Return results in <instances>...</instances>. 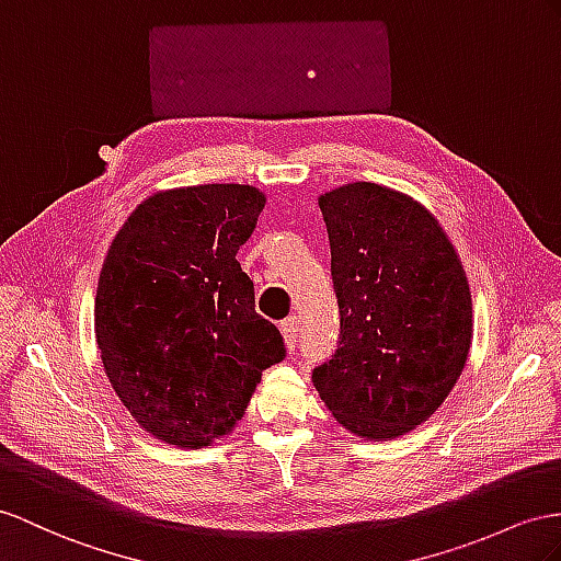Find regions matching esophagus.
Returning <instances> with one entry per match:
<instances>
[{
	"instance_id": "esophagus-1",
	"label": "esophagus",
	"mask_w": 561,
	"mask_h": 561,
	"mask_svg": "<svg viewBox=\"0 0 561 561\" xmlns=\"http://www.w3.org/2000/svg\"><path fill=\"white\" fill-rule=\"evenodd\" d=\"M279 332H282V336H284L286 348L294 351L296 343H298V320H296V318H286V320L279 324Z\"/></svg>"
}]
</instances>
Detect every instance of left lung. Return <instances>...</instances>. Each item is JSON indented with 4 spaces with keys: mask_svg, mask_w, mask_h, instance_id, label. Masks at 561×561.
<instances>
[{
    "mask_svg": "<svg viewBox=\"0 0 561 561\" xmlns=\"http://www.w3.org/2000/svg\"><path fill=\"white\" fill-rule=\"evenodd\" d=\"M341 334L312 383L351 434L391 440L426 422L462 375L471 336L465 267L420 201L375 182L324 192Z\"/></svg>",
    "mask_w": 561,
    "mask_h": 561,
    "instance_id": "8db88e82",
    "label": "left lung"
}]
</instances>
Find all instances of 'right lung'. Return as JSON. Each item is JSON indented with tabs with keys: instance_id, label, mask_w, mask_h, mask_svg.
Masks as SVG:
<instances>
[{
	"instance_id": "add662e5",
	"label": "right lung",
	"mask_w": 561,
	"mask_h": 561,
	"mask_svg": "<svg viewBox=\"0 0 561 561\" xmlns=\"http://www.w3.org/2000/svg\"><path fill=\"white\" fill-rule=\"evenodd\" d=\"M265 194L251 184L156 192L111 241L94 298L104 371L133 420L178 448L232 434L282 363L279 329L255 312L237 251Z\"/></svg>"
}]
</instances>
